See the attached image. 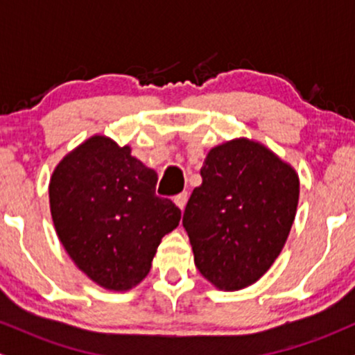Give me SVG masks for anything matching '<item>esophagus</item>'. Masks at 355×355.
I'll return each mask as SVG.
<instances>
[{"label": "esophagus", "mask_w": 355, "mask_h": 355, "mask_svg": "<svg viewBox=\"0 0 355 355\" xmlns=\"http://www.w3.org/2000/svg\"><path fill=\"white\" fill-rule=\"evenodd\" d=\"M187 200H189V193H187V191H182V193H178L177 197L173 198L175 205H177L178 209H180V210L185 209V205H187Z\"/></svg>", "instance_id": "obj_1"}]
</instances>
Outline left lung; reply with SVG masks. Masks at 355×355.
<instances>
[{
  "instance_id": "obj_1",
  "label": "left lung",
  "mask_w": 355,
  "mask_h": 355,
  "mask_svg": "<svg viewBox=\"0 0 355 355\" xmlns=\"http://www.w3.org/2000/svg\"><path fill=\"white\" fill-rule=\"evenodd\" d=\"M183 214L198 272L220 291L255 284L279 257L299 203V175L266 145L214 146Z\"/></svg>"
}]
</instances>
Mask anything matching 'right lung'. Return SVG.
<instances>
[{
  "instance_id": "add662e5",
  "label": "right lung",
  "mask_w": 355,
  "mask_h": 355,
  "mask_svg": "<svg viewBox=\"0 0 355 355\" xmlns=\"http://www.w3.org/2000/svg\"><path fill=\"white\" fill-rule=\"evenodd\" d=\"M157 172L105 135L64 155L50 180L56 235L75 266L100 287L126 292L148 275L180 209L155 195Z\"/></svg>"
}]
</instances>
